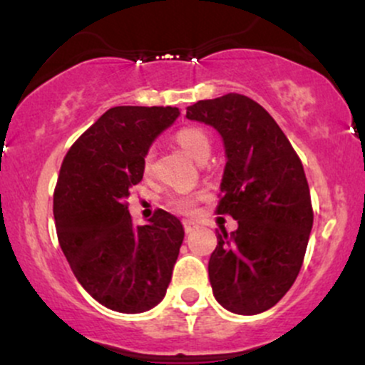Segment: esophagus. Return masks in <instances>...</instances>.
I'll return each instance as SVG.
<instances>
[{"mask_svg":"<svg viewBox=\"0 0 365 365\" xmlns=\"http://www.w3.org/2000/svg\"><path fill=\"white\" fill-rule=\"evenodd\" d=\"M183 228H185L187 233H190V232H194V230L197 228V225L194 223V221H190V220H183Z\"/></svg>","mask_w":365,"mask_h":365,"instance_id":"1","label":"esophagus"}]
</instances>
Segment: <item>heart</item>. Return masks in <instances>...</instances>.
Returning <instances> with one entry per match:
<instances>
[{
  "label": "heart",
  "instance_id": "b5f03b06",
  "mask_svg": "<svg viewBox=\"0 0 365 365\" xmlns=\"http://www.w3.org/2000/svg\"><path fill=\"white\" fill-rule=\"evenodd\" d=\"M173 139L177 144L182 148L185 153L195 161L204 163L211 154V137L204 128L200 127H182L177 130V133L173 135ZM153 161H154V153L153 150H148L145 153L144 159H142V171L145 175L153 170ZM195 200L197 197L192 194H182V195H175L170 199V206L173 209H177L180 212H190L192 209L195 207Z\"/></svg>",
  "mask_w": 365,
  "mask_h": 365
}]
</instances>
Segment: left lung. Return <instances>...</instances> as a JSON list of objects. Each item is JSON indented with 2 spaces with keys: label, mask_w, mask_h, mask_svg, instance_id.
Here are the masks:
<instances>
[{
  "label": "left lung",
  "mask_w": 365,
  "mask_h": 365,
  "mask_svg": "<svg viewBox=\"0 0 365 365\" xmlns=\"http://www.w3.org/2000/svg\"><path fill=\"white\" fill-rule=\"evenodd\" d=\"M187 118L211 125L225 144L217 215L238 228L217 233L209 282L226 311L254 316L290 290L302 267L314 212L302 161L261 104L226 94L187 108Z\"/></svg>",
  "instance_id": "obj_1"
}]
</instances>
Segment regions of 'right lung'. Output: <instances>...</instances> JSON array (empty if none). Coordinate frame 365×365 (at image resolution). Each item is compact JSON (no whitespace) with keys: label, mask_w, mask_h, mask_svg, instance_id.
<instances>
[{"label":"right lung","mask_w":365,"mask_h":365,"mask_svg":"<svg viewBox=\"0 0 365 365\" xmlns=\"http://www.w3.org/2000/svg\"><path fill=\"white\" fill-rule=\"evenodd\" d=\"M178 115L171 106L111 108L63 159L53 200L58 240L78 283L111 311H149L171 282L182 223L158 209L133 226L125 200L144 177L150 144Z\"/></svg>","instance_id":"right-lung-1"}]
</instances>
